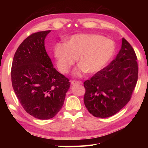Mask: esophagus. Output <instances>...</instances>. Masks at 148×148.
Instances as JSON below:
<instances>
[{
    "label": "esophagus",
    "instance_id": "esophagus-1",
    "mask_svg": "<svg viewBox=\"0 0 148 148\" xmlns=\"http://www.w3.org/2000/svg\"><path fill=\"white\" fill-rule=\"evenodd\" d=\"M79 84H82V82L77 81V80H72V81H71V85H72V86H74V85H79Z\"/></svg>",
    "mask_w": 148,
    "mask_h": 148
}]
</instances>
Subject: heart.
I'll return each mask as SVG.
<instances>
[{"label":"heart","instance_id":"b5f03b06","mask_svg":"<svg viewBox=\"0 0 148 148\" xmlns=\"http://www.w3.org/2000/svg\"><path fill=\"white\" fill-rule=\"evenodd\" d=\"M115 45L111 40L96 34H76L65 44L57 43L54 55L60 71L68 73L78 58L79 68L76 75L82 72L94 74L103 68L114 54Z\"/></svg>","mask_w":148,"mask_h":148}]
</instances>
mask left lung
I'll return each mask as SVG.
<instances>
[{
    "instance_id": "1",
    "label": "left lung",
    "mask_w": 148,
    "mask_h": 148,
    "mask_svg": "<svg viewBox=\"0 0 148 148\" xmlns=\"http://www.w3.org/2000/svg\"><path fill=\"white\" fill-rule=\"evenodd\" d=\"M134 49L122 38L121 48L113 61L84 82V104L90 114L106 118L117 114L131 98L138 67Z\"/></svg>"
}]
</instances>
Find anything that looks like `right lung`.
Returning <instances> with one entry per match:
<instances>
[{"instance_id": "1", "label": "right lung", "mask_w": 148, "mask_h": 148, "mask_svg": "<svg viewBox=\"0 0 148 148\" xmlns=\"http://www.w3.org/2000/svg\"><path fill=\"white\" fill-rule=\"evenodd\" d=\"M51 31L30 35L19 45L12 61V87L24 110L39 119L53 117L61 109L69 79L54 68L44 46Z\"/></svg>"}]
</instances>
